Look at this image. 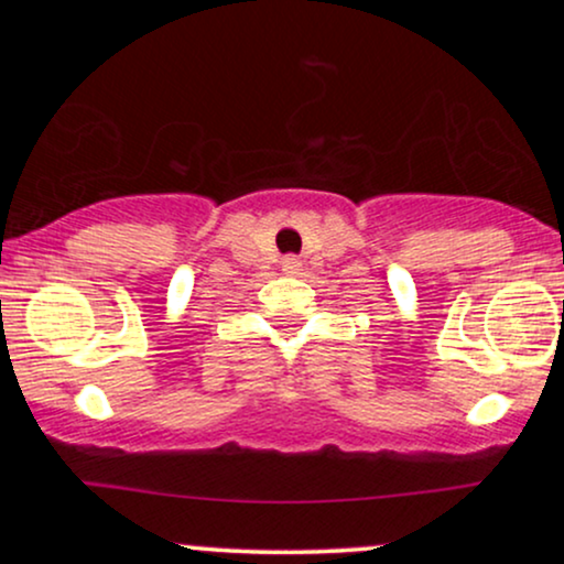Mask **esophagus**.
I'll use <instances>...</instances> for the list:
<instances>
[{
	"mask_svg": "<svg viewBox=\"0 0 564 564\" xmlns=\"http://www.w3.org/2000/svg\"><path fill=\"white\" fill-rule=\"evenodd\" d=\"M281 268H283V273H286V275H300V270H302V260H300V257L289 254V257H283Z\"/></svg>",
	"mask_w": 564,
	"mask_h": 564,
	"instance_id": "esophagus-1",
	"label": "esophagus"
}]
</instances>
